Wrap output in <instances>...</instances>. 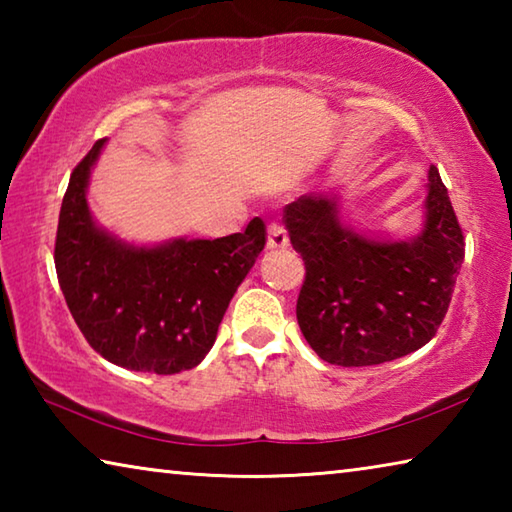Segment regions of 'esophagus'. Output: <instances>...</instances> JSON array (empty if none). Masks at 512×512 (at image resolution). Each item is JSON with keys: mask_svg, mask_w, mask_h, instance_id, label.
<instances>
[{"mask_svg": "<svg viewBox=\"0 0 512 512\" xmlns=\"http://www.w3.org/2000/svg\"><path fill=\"white\" fill-rule=\"evenodd\" d=\"M266 246L268 248H287L289 246V232L284 230V225L280 223H268V237H266Z\"/></svg>", "mask_w": 512, "mask_h": 512, "instance_id": "34e87169", "label": "esophagus"}]
</instances>
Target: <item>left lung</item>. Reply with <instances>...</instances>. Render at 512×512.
<instances>
[{
  "instance_id": "1",
  "label": "left lung",
  "mask_w": 512,
  "mask_h": 512,
  "mask_svg": "<svg viewBox=\"0 0 512 512\" xmlns=\"http://www.w3.org/2000/svg\"><path fill=\"white\" fill-rule=\"evenodd\" d=\"M424 210L415 239L377 241L345 228L334 198L305 194L284 207L291 244L305 262L298 325L320 359L377 366L436 336L465 257L463 230L436 167Z\"/></svg>"
}]
</instances>
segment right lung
I'll use <instances>...</instances> for the list:
<instances>
[{
    "instance_id": "1",
    "label": "right lung",
    "mask_w": 512,
    "mask_h": 512,
    "mask_svg": "<svg viewBox=\"0 0 512 512\" xmlns=\"http://www.w3.org/2000/svg\"><path fill=\"white\" fill-rule=\"evenodd\" d=\"M106 140L76 164L58 216L54 262L76 325L115 366L176 375L205 359L232 296L266 244L259 216L221 239L137 248L94 223L85 189Z\"/></svg>"
}]
</instances>
